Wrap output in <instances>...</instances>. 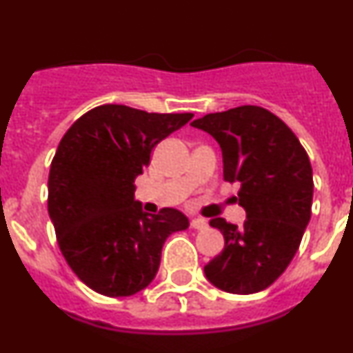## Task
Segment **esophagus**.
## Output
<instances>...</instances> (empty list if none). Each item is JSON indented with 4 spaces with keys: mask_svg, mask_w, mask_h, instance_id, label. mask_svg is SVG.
Returning <instances> with one entry per match:
<instances>
[{
    "mask_svg": "<svg viewBox=\"0 0 353 353\" xmlns=\"http://www.w3.org/2000/svg\"><path fill=\"white\" fill-rule=\"evenodd\" d=\"M190 226H192V228H195V230H205V228H208V221H205V219H202V218H194L190 221Z\"/></svg>",
    "mask_w": 353,
    "mask_h": 353,
    "instance_id": "1",
    "label": "esophagus"
}]
</instances>
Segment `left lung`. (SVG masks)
<instances>
[{
    "instance_id": "left-lung-1",
    "label": "left lung",
    "mask_w": 353,
    "mask_h": 353,
    "mask_svg": "<svg viewBox=\"0 0 353 353\" xmlns=\"http://www.w3.org/2000/svg\"><path fill=\"white\" fill-rule=\"evenodd\" d=\"M216 139L223 176L239 181L243 226L209 221L225 249L204 266L205 278L228 294L264 290L283 274L299 250L312 208V166L294 132L261 106H239L192 121Z\"/></svg>"
}]
</instances>
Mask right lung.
Returning <instances> with one entry per match:
<instances>
[{
  "mask_svg": "<svg viewBox=\"0 0 353 353\" xmlns=\"http://www.w3.org/2000/svg\"><path fill=\"white\" fill-rule=\"evenodd\" d=\"M192 117L103 104L63 135L51 163L48 211L63 257L97 294L128 296L144 290L158 273L166 239L188 228L178 209L142 211L134 181L156 144Z\"/></svg>",
  "mask_w": 353,
  "mask_h": 353,
  "instance_id": "obj_1",
  "label": "right lung"
}]
</instances>
